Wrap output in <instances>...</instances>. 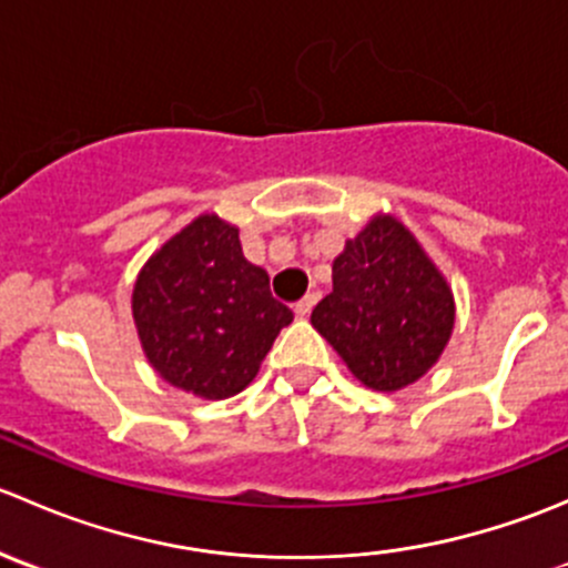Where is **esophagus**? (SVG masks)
<instances>
[{
	"label": "esophagus",
	"instance_id": "obj_1",
	"mask_svg": "<svg viewBox=\"0 0 568 568\" xmlns=\"http://www.w3.org/2000/svg\"><path fill=\"white\" fill-rule=\"evenodd\" d=\"M316 302H318L316 291H311V294H307V296H302V300L296 302V316H302V318L311 316V311H313V307H316Z\"/></svg>",
	"mask_w": 568,
	"mask_h": 568
}]
</instances>
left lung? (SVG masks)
Masks as SVG:
<instances>
[{
	"label": "left lung",
	"mask_w": 568,
	"mask_h": 568,
	"mask_svg": "<svg viewBox=\"0 0 568 568\" xmlns=\"http://www.w3.org/2000/svg\"><path fill=\"white\" fill-rule=\"evenodd\" d=\"M313 326L363 385L393 393L420 379L454 329V294L409 231L376 216L332 263Z\"/></svg>",
	"instance_id": "obj_1"
}]
</instances>
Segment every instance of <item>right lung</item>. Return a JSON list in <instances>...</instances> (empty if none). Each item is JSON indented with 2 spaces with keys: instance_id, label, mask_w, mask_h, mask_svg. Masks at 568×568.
<instances>
[{
  "instance_id": "right-lung-1",
  "label": "right lung",
  "mask_w": 568,
  "mask_h": 568,
  "mask_svg": "<svg viewBox=\"0 0 568 568\" xmlns=\"http://www.w3.org/2000/svg\"><path fill=\"white\" fill-rule=\"evenodd\" d=\"M131 307L153 368L211 400L242 393L294 321L268 291V274L244 257L236 227L209 214L145 263Z\"/></svg>"
}]
</instances>
